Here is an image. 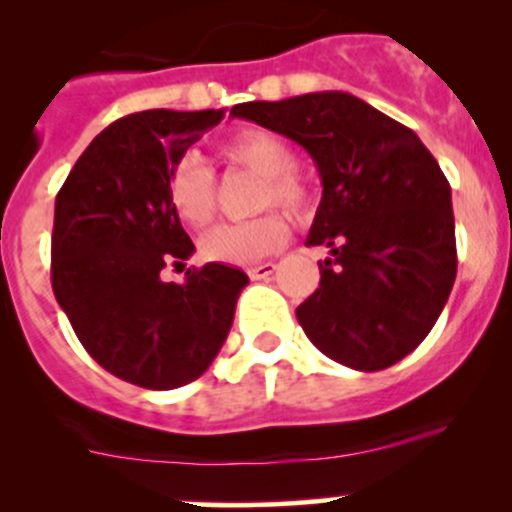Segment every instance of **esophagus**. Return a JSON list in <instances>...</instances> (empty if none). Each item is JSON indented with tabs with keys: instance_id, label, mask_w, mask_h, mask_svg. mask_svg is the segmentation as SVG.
Returning a JSON list of instances; mask_svg holds the SVG:
<instances>
[{
	"instance_id": "obj_1",
	"label": "esophagus",
	"mask_w": 512,
	"mask_h": 512,
	"mask_svg": "<svg viewBox=\"0 0 512 512\" xmlns=\"http://www.w3.org/2000/svg\"><path fill=\"white\" fill-rule=\"evenodd\" d=\"M277 265L275 262H262V265H255L247 270V275H250V280H267L270 275H275Z\"/></svg>"
}]
</instances>
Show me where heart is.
Returning <instances> with one entry per match:
<instances>
[{
    "label": "heart",
    "instance_id": "heart-1",
    "mask_svg": "<svg viewBox=\"0 0 512 512\" xmlns=\"http://www.w3.org/2000/svg\"><path fill=\"white\" fill-rule=\"evenodd\" d=\"M223 156L237 168L260 175L255 208L265 210L277 205L294 218L312 210V190L294 173V151L280 136L270 131H242L223 143ZM168 203L183 223L203 227L213 220L218 195L215 175L198 156L175 160L168 175ZM289 235L287 220L277 210L242 220L223 223L200 240V255L220 265H252L285 245Z\"/></svg>",
    "mask_w": 512,
    "mask_h": 512
}]
</instances>
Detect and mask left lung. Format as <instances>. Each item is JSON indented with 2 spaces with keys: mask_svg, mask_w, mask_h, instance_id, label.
Masks as SVG:
<instances>
[{
  "mask_svg": "<svg viewBox=\"0 0 512 512\" xmlns=\"http://www.w3.org/2000/svg\"><path fill=\"white\" fill-rule=\"evenodd\" d=\"M230 113L297 141L322 175L307 245L332 257L297 307L314 347L359 371L414 352L458 267L451 185L436 158L411 128L342 91L250 101Z\"/></svg>",
  "mask_w": 512,
  "mask_h": 512,
  "instance_id": "left-lung-1",
  "label": "left lung"
}]
</instances>
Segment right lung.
I'll return each mask as SVG.
<instances>
[{
  "mask_svg": "<svg viewBox=\"0 0 512 512\" xmlns=\"http://www.w3.org/2000/svg\"><path fill=\"white\" fill-rule=\"evenodd\" d=\"M220 111L131 113L81 153L54 205L51 287L94 361L143 389L198 379L223 347L247 275L208 262L185 285L160 280L195 245L168 203L175 160Z\"/></svg>",
  "mask_w": 512,
  "mask_h": 512,
  "instance_id": "1",
  "label": "right lung"
}]
</instances>
